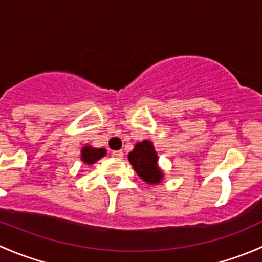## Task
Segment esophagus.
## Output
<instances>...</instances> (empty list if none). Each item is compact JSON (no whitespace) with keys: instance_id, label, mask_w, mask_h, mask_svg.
<instances>
[{"instance_id":"esophagus-1","label":"esophagus","mask_w":262,"mask_h":262,"mask_svg":"<svg viewBox=\"0 0 262 262\" xmlns=\"http://www.w3.org/2000/svg\"><path fill=\"white\" fill-rule=\"evenodd\" d=\"M112 156L115 158H123L124 153H123V150H114V152L112 153Z\"/></svg>"}]
</instances>
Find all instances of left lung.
<instances>
[{"instance_id":"left-lung-1","label":"left lung","mask_w":262,"mask_h":262,"mask_svg":"<svg viewBox=\"0 0 262 262\" xmlns=\"http://www.w3.org/2000/svg\"><path fill=\"white\" fill-rule=\"evenodd\" d=\"M128 160L137 175L149 185H157L163 180V171L158 166V155L150 141L138 142L129 152Z\"/></svg>"}]
</instances>
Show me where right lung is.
<instances>
[{
  "label": "right lung",
  "mask_w": 262,
  "mask_h": 262,
  "mask_svg": "<svg viewBox=\"0 0 262 262\" xmlns=\"http://www.w3.org/2000/svg\"><path fill=\"white\" fill-rule=\"evenodd\" d=\"M106 156V149L105 148H96L86 144L81 149V161L87 166H91L96 163L97 161L101 160Z\"/></svg>",
  "instance_id": "1"
}]
</instances>
